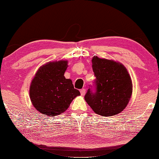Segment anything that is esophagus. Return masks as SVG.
I'll return each instance as SVG.
<instances>
[{
	"label": "esophagus",
	"mask_w": 159,
	"mask_h": 159,
	"mask_svg": "<svg viewBox=\"0 0 159 159\" xmlns=\"http://www.w3.org/2000/svg\"><path fill=\"white\" fill-rule=\"evenodd\" d=\"M80 94H81V95H84L85 94V89H83L80 90Z\"/></svg>",
	"instance_id": "esophagus-1"
}]
</instances>
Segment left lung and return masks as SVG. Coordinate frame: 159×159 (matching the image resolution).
Here are the masks:
<instances>
[{
    "mask_svg": "<svg viewBox=\"0 0 159 159\" xmlns=\"http://www.w3.org/2000/svg\"><path fill=\"white\" fill-rule=\"evenodd\" d=\"M95 90L89 89L85 100L96 114L111 117L127 107L132 93V79L124 65L93 57Z\"/></svg>",
    "mask_w": 159,
    "mask_h": 159,
    "instance_id": "8db88e82",
    "label": "left lung"
}]
</instances>
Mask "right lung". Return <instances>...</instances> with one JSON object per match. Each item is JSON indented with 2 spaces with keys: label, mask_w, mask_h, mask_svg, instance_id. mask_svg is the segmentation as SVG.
Wrapping results in <instances>:
<instances>
[{
  "label": "right lung",
  "mask_w": 159,
  "mask_h": 159,
  "mask_svg": "<svg viewBox=\"0 0 159 159\" xmlns=\"http://www.w3.org/2000/svg\"><path fill=\"white\" fill-rule=\"evenodd\" d=\"M68 61L48 62L39 68L30 88L31 102L37 111L45 116L59 115L69 108L70 102L80 95L72 80L64 77Z\"/></svg>",
  "instance_id": "add662e5"
}]
</instances>
